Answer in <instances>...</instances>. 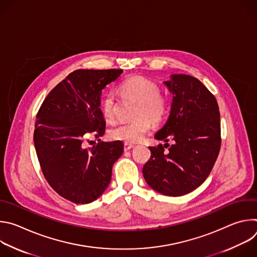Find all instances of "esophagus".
<instances>
[{"label":"esophagus","mask_w":257,"mask_h":257,"mask_svg":"<svg viewBox=\"0 0 257 257\" xmlns=\"http://www.w3.org/2000/svg\"><path fill=\"white\" fill-rule=\"evenodd\" d=\"M133 148H134L133 144H128V143H125V144H124V151H125V152H127V151H129V150H131V149H133Z\"/></svg>","instance_id":"1"}]
</instances>
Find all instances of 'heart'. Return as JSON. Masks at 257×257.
<instances>
[{"instance_id": "heart-1", "label": "heart", "mask_w": 257, "mask_h": 257, "mask_svg": "<svg viewBox=\"0 0 257 257\" xmlns=\"http://www.w3.org/2000/svg\"><path fill=\"white\" fill-rule=\"evenodd\" d=\"M120 91L138 102L136 107V121L121 123L108 131L113 140L125 143H137L143 139L153 124L161 123L168 113V100L160 93L159 86L152 80L142 76H131L119 86ZM100 109L106 120H112L116 111V97L113 93H105L100 101ZM148 119H146V118Z\"/></svg>"}]
</instances>
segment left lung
<instances>
[{
    "instance_id": "1",
    "label": "left lung",
    "mask_w": 257,
    "mask_h": 257,
    "mask_svg": "<svg viewBox=\"0 0 257 257\" xmlns=\"http://www.w3.org/2000/svg\"><path fill=\"white\" fill-rule=\"evenodd\" d=\"M173 94L170 116L155 135L165 143L151 146L143 166L146 183L168 196L187 194L208 177L221 149V122L214 95L195 77L173 74L164 82Z\"/></svg>"
}]
</instances>
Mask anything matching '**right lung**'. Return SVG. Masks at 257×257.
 <instances>
[{"label": "right lung", "instance_id": "obj_1", "mask_svg": "<svg viewBox=\"0 0 257 257\" xmlns=\"http://www.w3.org/2000/svg\"><path fill=\"white\" fill-rule=\"evenodd\" d=\"M121 69L83 70L56 85L36 115L34 148L50 186L77 204L97 199L108 186L114 163L122 156L123 142L98 143L84 148L90 134L103 135L101 90L121 74Z\"/></svg>", "mask_w": 257, "mask_h": 257}]
</instances>
